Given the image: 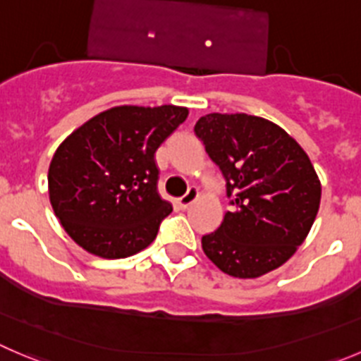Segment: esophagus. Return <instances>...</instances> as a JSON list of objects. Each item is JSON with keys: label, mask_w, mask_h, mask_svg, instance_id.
Returning a JSON list of instances; mask_svg holds the SVG:
<instances>
[{"label": "esophagus", "mask_w": 361, "mask_h": 361, "mask_svg": "<svg viewBox=\"0 0 361 361\" xmlns=\"http://www.w3.org/2000/svg\"><path fill=\"white\" fill-rule=\"evenodd\" d=\"M197 198H198V190H197V188H190V190H188V193L184 195V197L178 198L177 205L180 209H188L191 204H193L195 200H197Z\"/></svg>", "instance_id": "esophagus-1"}]
</instances>
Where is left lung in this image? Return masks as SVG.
Segmentation results:
<instances>
[{"instance_id": "obj_1", "label": "left lung", "mask_w": 361, "mask_h": 361, "mask_svg": "<svg viewBox=\"0 0 361 361\" xmlns=\"http://www.w3.org/2000/svg\"><path fill=\"white\" fill-rule=\"evenodd\" d=\"M218 164L232 209L202 238L204 253L235 278L286 264L310 232L321 183L300 143L280 126L246 113H209L195 126Z\"/></svg>"}]
</instances>
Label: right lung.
Instances as JSON below:
<instances>
[{"label": "right lung", "instance_id": "add662e5", "mask_svg": "<svg viewBox=\"0 0 361 361\" xmlns=\"http://www.w3.org/2000/svg\"><path fill=\"white\" fill-rule=\"evenodd\" d=\"M186 118L180 106H116L61 142L47 173L49 200L75 245L126 259L156 239L171 204L157 193L154 154Z\"/></svg>", "mask_w": 361, "mask_h": 361}]
</instances>
